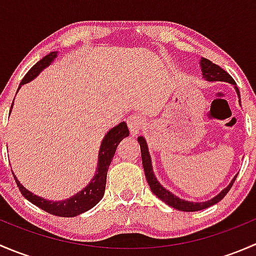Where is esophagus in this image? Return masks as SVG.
<instances>
[{
	"label": "esophagus",
	"instance_id": "34e87169",
	"mask_svg": "<svg viewBox=\"0 0 256 256\" xmlns=\"http://www.w3.org/2000/svg\"><path fill=\"white\" fill-rule=\"evenodd\" d=\"M128 125L132 136H136L144 126V118L140 114H132L128 118Z\"/></svg>",
	"mask_w": 256,
	"mask_h": 256
}]
</instances>
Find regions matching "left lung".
Listing matches in <instances>:
<instances>
[{
    "label": "left lung",
    "instance_id": "obj_1",
    "mask_svg": "<svg viewBox=\"0 0 256 256\" xmlns=\"http://www.w3.org/2000/svg\"><path fill=\"white\" fill-rule=\"evenodd\" d=\"M200 66H202L203 76H204L207 80H209V82H230V84L236 85L234 79L232 78V76H229V74L226 73L223 68H220V66H216V64H213L210 60H209V59L203 58L202 60H200ZM236 90L239 95V90L236 86ZM239 98H240V95H239ZM138 144H140L144 176H146L147 183H148L150 188H151V190L154 192V194L157 196L160 200H164V203H167L170 207L178 209V210L197 212V210H202V209H206V208L210 207V206L216 204V203H218L219 200H222L224 197H226V194L229 192V190H230L232 186H233L234 180H236V176L234 177L233 180L230 182V184H229L226 188H224V190H222V192L219 193L216 197H214L213 200H207V202H202V203H194V202H188V200H180V198L176 197L174 194H172L170 190H167L166 188H164L161 184H160L158 180H157L156 177H154V171H152L151 158H150L148 148H147L146 141H144V138H142V136H140V138H138Z\"/></svg>",
    "mask_w": 256,
    "mask_h": 256
}]
</instances>
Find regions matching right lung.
<instances>
[{
    "label": "right lung",
    "mask_w": 256,
    "mask_h": 256,
    "mask_svg": "<svg viewBox=\"0 0 256 256\" xmlns=\"http://www.w3.org/2000/svg\"><path fill=\"white\" fill-rule=\"evenodd\" d=\"M56 56V52H50L48 56H43L40 62H37V63L28 70V73L26 74L24 78L22 79L20 85H23L26 84V82H30L32 79H34L36 76L40 74V70H43L46 66L52 63V60H53ZM12 105H14V102H12ZM128 134H130V131H128L126 122H120L118 126L112 128V130L106 134V136H105L104 140H102V147H100L99 151V164H98L96 174H95V177L92 178V182H90L82 192L73 196V197L69 198V200H62V202H52V200H43V198L34 196L33 193H30V190H26V188L20 184V180L14 177L20 193H22L23 197L27 198L30 203H33V204L37 206L38 208L43 209V210L48 212V213L53 214V216H76L84 213V212L89 210L90 208L96 206L98 203H99V200L102 198V196H104L105 184H106L108 170H109L110 164H112V157L114 154H115L116 147H118V144H120V141L122 140L124 138L128 136Z\"/></svg>",
    "instance_id": "obj_1"
}]
</instances>
